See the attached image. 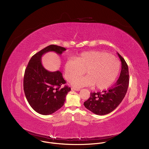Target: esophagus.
I'll list each match as a JSON object with an SVG mask.
<instances>
[{"instance_id": "obj_1", "label": "esophagus", "mask_w": 149, "mask_h": 149, "mask_svg": "<svg viewBox=\"0 0 149 149\" xmlns=\"http://www.w3.org/2000/svg\"><path fill=\"white\" fill-rule=\"evenodd\" d=\"M72 89H73V90L76 91H80V88H72Z\"/></svg>"}]
</instances>
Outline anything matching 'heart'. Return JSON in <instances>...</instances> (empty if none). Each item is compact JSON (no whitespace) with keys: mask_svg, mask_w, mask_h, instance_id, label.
I'll list each match as a JSON object with an SVG mask.
<instances>
[{"mask_svg":"<svg viewBox=\"0 0 149 149\" xmlns=\"http://www.w3.org/2000/svg\"><path fill=\"white\" fill-rule=\"evenodd\" d=\"M87 74L78 77L84 72ZM120 70L119 61L113 56L101 51L80 53L64 64V76L76 88L95 85L99 89L109 87L116 80Z\"/></svg>","mask_w":149,"mask_h":149,"instance_id":"b5f03b06","label":"heart"}]
</instances>
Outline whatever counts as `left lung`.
Returning <instances> with one entry per match:
<instances>
[{
  "mask_svg": "<svg viewBox=\"0 0 149 149\" xmlns=\"http://www.w3.org/2000/svg\"><path fill=\"white\" fill-rule=\"evenodd\" d=\"M117 53L122 63V70L116 83L102 92H91L89 98L84 103L86 108L96 115H104L113 111L120 104L127 93L129 84L128 65L125 59Z\"/></svg>",
  "mask_w": 149,
  "mask_h": 149,
  "instance_id": "8db88e82",
  "label": "left lung"
}]
</instances>
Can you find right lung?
Returning <instances> with one entry per match:
<instances>
[{"mask_svg":"<svg viewBox=\"0 0 149 149\" xmlns=\"http://www.w3.org/2000/svg\"><path fill=\"white\" fill-rule=\"evenodd\" d=\"M66 50L63 47L50 45L35 54L30 60L24 72L23 89L30 106L37 112L47 115L52 114L64 106L70 87L66 83L59 70L50 72L42 65L43 55L54 52L61 55Z\"/></svg>","mask_w":149,"mask_h":149,"instance_id":"obj_1","label":"right lung"}]
</instances>
